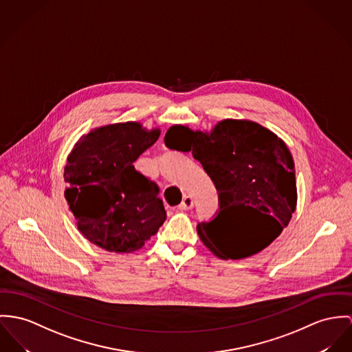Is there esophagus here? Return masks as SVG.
Returning a JSON list of instances; mask_svg holds the SVG:
<instances>
[{
    "label": "esophagus",
    "mask_w": 352,
    "mask_h": 352,
    "mask_svg": "<svg viewBox=\"0 0 352 352\" xmlns=\"http://www.w3.org/2000/svg\"><path fill=\"white\" fill-rule=\"evenodd\" d=\"M192 206H194L192 198H191L190 195H185V197H184V201L181 202V205L178 206V209H179V210H190Z\"/></svg>",
    "instance_id": "1"
}]
</instances>
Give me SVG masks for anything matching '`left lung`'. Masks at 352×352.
Instances as JSON below:
<instances>
[{
    "label": "left lung",
    "instance_id": "1",
    "mask_svg": "<svg viewBox=\"0 0 352 352\" xmlns=\"http://www.w3.org/2000/svg\"><path fill=\"white\" fill-rule=\"evenodd\" d=\"M164 143L204 166L218 190L219 212L197 226L205 246L222 260H240L271 245L289 223L298 204L295 163L285 142L245 119H225L210 131L170 127ZM240 206L258 214L246 227L228 216Z\"/></svg>",
    "mask_w": 352,
    "mask_h": 352
}]
</instances>
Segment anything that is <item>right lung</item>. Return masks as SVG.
Returning a JSON list of instances; mask_svg holds the SVG:
<instances>
[{
    "label": "right lung",
    "instance_id": "right-lung-1",
    "mask_svg": "<svg viewBox=\"0 0 352 352\" xmlns=\"http://www.w3.org/2000/svg\"><path fill=\"white\" fill-rule=\"evenodd\" d=\"M161 135L139 122L106 124L81 136L67 158L64 191L81 234L115 253H133L166 219L158 185L134 162Z\"/></svg>",
    "mask_w": 352,
    "mask_h": 352
}]
</instances>
